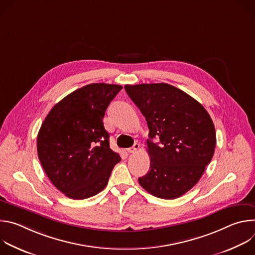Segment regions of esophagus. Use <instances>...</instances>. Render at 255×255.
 Returning a JSON list of instances; mask_svg holds the SVG:
<instances>
[{
  "mask_svg": "<svg viewBox=\"0 0 255 255\" xmlns=\"http://www.w3.org/2000/svg\"><path fill=\"white\" fill-rule=\"evenodd\" d=\"M138 149H139V144H138V143H135L132 147L127 148V151H128L129 153H135Z\"/></svg>",
  "mask_w": 255,
  "mask_h": 255,
  "instance_id": "34e87169",
  "label": "esophagus"
}]
</instances>
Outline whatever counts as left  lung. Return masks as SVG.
I'll return each instance as SVG.
<instances>
[{"mask_svg": "<svg viewBox=\"0 0 255 255\" xmlns=\"http://www.w3.org/2000/svg\"><path fill=\"white\" fill-rule=\"evenodd\" d=\"M149 129L148 172L138 178L154 197L171 200L190 191L211 162L216 146L214 123L194 98L168 84L125 86ZM159 138L153 142L154 138Z\"/></svg>", "mask_w": 255, "mask_h": 255, "instance_id": "8db88e82", "label": "left lung"}]
</instances>
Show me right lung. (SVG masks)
Masks as SVG:
<instances>
[{
	"label": "right lung",
	"mask_w": 255,
	"mask_h": 255,
	"mask_svg": "<svg viewBox=\"0 0 255 255\" xmlns=\"http://www.w3.org/2000/svg\"><path fill=\"white\" fill-rule=\"evenodd\" d=\"M119 85L91 84L70 93L52 109L37 136L41 165L66 197L84 200L103 191L121 158L109 145L103 118Z\"/></svg>",
	"instance_id": "obj_1"
}]
</instances>
